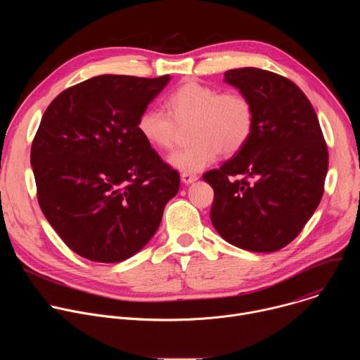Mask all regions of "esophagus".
Instances as JSON below:
<instances>
[{
	"mask_svg": "<svg viewBox=\"0 0 360 360\" xmlns=\"http://www.w3.org/2000/svg\"><path fill=\"white\" fill-rule=\"evenodd\" d=\"M198 178H199V176H198L196 174H188V172H182V174H181V179H182V182H184V184H186V185H189V184L195 182Z\"/></svg>",
	"mask_w": 360,
	"mask_h": 360,
	"instance_id": "esophagus-1",
	"label": "esophagus"
}]
</instances>
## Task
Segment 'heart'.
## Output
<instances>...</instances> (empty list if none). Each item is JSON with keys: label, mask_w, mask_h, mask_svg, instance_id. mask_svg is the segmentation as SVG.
Returning <instances> with one entry per match:
<instances>
[{"label": "heart", "mask_w": 360, "mask_h": 360, "mask_svg": "<svg viewBox=\"0 0 360 360\" xmlns=\"http://www.w3.org/2000/svg\"><path fill=\"white\" fill-rule=\"evenodd\" d=\"M165 110H143L136 121L139 135L155 149H171L178 125L191 122L192 143L175 150L169 164L188 174L211 165L222 152L233 155L240 150L253 129L250 99L239 91L221 92L198 81H185L164 101Z\"/></svg>", "instance_id": "obj_1"}]
</instances>
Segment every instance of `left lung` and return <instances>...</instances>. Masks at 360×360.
<instances>
[{
  "instance_id": "8db88e82",
  "label": "left lung",
  "mask_w": 360,
  "mask_h": 360,
  "mask_svg": "<svg viewBox=\"0 0 360 360\" xmlns=\"http://www.w3.org/2000/svg\"><path fill=\"white\" fill-rule=\"evenodd\" d=\"M253 107L245 146L203 174L214 188L211 221L229 243L275 252L290 243L322 199L328 146L316 112L290 79L261 68L225 72Z\"/></svg>"
}]
</instances>
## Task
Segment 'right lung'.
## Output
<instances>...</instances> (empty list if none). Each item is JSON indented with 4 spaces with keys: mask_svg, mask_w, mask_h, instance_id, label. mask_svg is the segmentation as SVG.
I'll list each match as a JSON object with an SVG mask.
<instances>
[{
    "mask_svg": "<svg viewBox=\"0 0 360 360\" xmlns=\"http://www.w3.org/2000/svg\"><path fill=\"white\" fill-rule=\"evenodd\" d=\"M169 75H99L63 91L31 145L42 214L85 259H128L155 235L179 174L139 135L136 121Z\"/></svg>",
    "mask_w": 360,
    "mask_h": 360,
    "instance_id": "right-lung-1",
    "label": "right lung"
}]
</instances>
